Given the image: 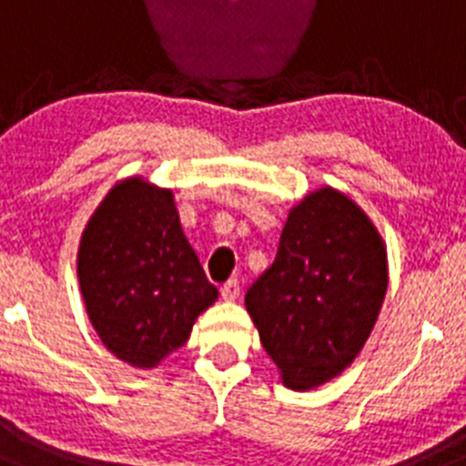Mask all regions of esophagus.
<instances>
[{"label": "esophagus", "instance_id": "esophagus-1", "mask_svg": "<svg viewBox=\"0 0 466 466\" xmlns=\"http://www.w3.org/2000/svg\"><path fill=\"white\" fill-rule=\"evenodd\" d=\"M238 296H240V282H238V279H228V282L221 287V299L236 300Z\"/></svg>", "mask_w": 466, "mask_h": 466}]
</instances>
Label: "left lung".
<instances>
[{
	"label": "left lung",
	"mask_w": 466,
	"mask_h": 466,
	"mask_svg": "<svg viewBox=\"0 0 466 466\" xmlns=\"http://www.w3.org/2000/svg\"><path fill=\"white\" fill-rule=\"evenodd\" d=\"M385 294L380 233L355 200L322 187L289 209L273 266L245 306L284 385L303 392L357 360Z\"/></svg>",
	"instance_id": "1"
}]
</instances>
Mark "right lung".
I'll return each mask as SVG.
<instances>
[{"label":"right lung","mask_w":466,"mask_h":466,"mask_svg":"<svg viewBox=\"0 0 466 466\" xmlns=\"http://www.w3.org/2000/svg\"><path fill=\"white\" fill-rule=\"evenodd\" d=\"M76 275L100 340L135 369H156L182 348L219 296L184 236L172 191L144 177L114 184L97 205Z\"/></svg>","instance_id":"1"}]
</instances>
